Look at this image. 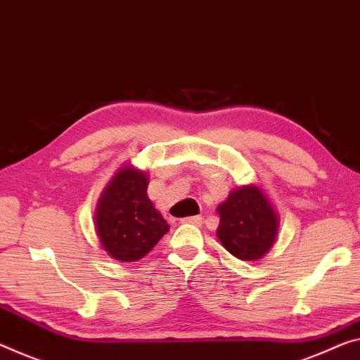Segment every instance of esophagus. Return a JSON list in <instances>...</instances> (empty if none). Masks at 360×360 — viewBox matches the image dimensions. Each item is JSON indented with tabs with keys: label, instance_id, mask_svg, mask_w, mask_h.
<instances>
[{
	"label": "esophagus",
	"instance_id": "34e87169",
	"mask_svg": "<svg viewBox=\"0 0 360 360\" xmlns=\"http://www.w3.org/2000/svg\"><path fill=\"white\" fill-rule=\"evenodd\" d=\"M184 224H190V225H201L202 224V217L201 215H193V217H185L181 220Z\"/></svg>",
	"mask_w": 360,
	"mask_h": 360
}]
</instances>
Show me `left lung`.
<instances>
[{"mask_svg": "<svg viewBox=\"0 0 360 360\" xmlns=\"http://www.w3.org/2000/svg\"><path fill=\"white\" fill-rule=\"evenodd\" d=\"M217 212L219 241L236 259L257 261L274 246L280 219L259 186L235 188Z\"/></svg>", "mask_w": 360, "mask_h": 360, "instance_id": "8db88e82", "label": "left lung"}]
</instances>
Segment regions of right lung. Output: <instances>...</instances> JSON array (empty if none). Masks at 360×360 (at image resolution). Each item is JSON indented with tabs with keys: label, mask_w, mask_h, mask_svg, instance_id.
I'll list each match as a JSON object with an SVG mask.
<instances>
[{
	"label": "right lung",
	"mask_w": 360,
	"mask_h": 360,
	"mask_svg": "<svg viewBox=\"0 0 360 360\" xmlns=\"http://www.w3.org/2000/svg\"><path fill=\"white\" fill-rule=\"evenodd\" d=\"M146 191L148 174L134 165H124L99 198L96 233L104 251L115 261H140L169 231V224Z\"/></svg>",
	"instance_id": "1"
}]
</instances>
